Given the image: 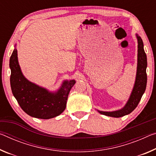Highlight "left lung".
Returning a JSON list of instances; mask_svg holds the SVG:
<instances>
[{
  "label": "left lung",
  "instance_id": "8db88e82",
  "mask_svg": "<svg viewBox=\"0 0 156 156\" xmlns=\"http://www.w3.org/2000/svg\"><path fill=\"white\" fill-rule=\"evenodd\" d=\"M137 38L138 42L137 74H136L134 87H133V91L130 94L129 100L128 101L124 108H123L122 110L114 111V112L98 111L102 115L112 117H121L128 115L135 109L142 98L143 94L144 93L147 82V71H146L147 66V55L144 50V44H143L142 39L137 34Z\"/></svg>",
  "mask_w": 156,
  "mask_h": 156
}]
</instances>
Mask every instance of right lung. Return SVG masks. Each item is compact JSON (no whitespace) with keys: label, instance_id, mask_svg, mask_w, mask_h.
<instances>
[{"label":"right lung","instance_id":"add662e5","mask_svg":"<svg viewBox=\"0 0 156 156\" xmlns=\"http://www.w3.org/2000/svg\"><path fill=\"white\" fill-rule=\"evenodd\" d=\"M9 67L12 94L26 114L33 117L48 119L60 115L65 110L69 93L76 83L75 80L65 81L55 93L49 92L32 83L22 74L16 48L9 59Z\"/></svg>","mask_w":156,"mask_h":156}]
</instances>
